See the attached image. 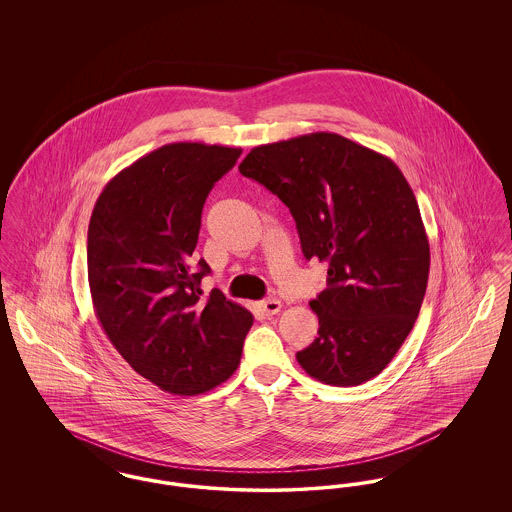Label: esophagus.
<instances>
[{"label":"esophagus","mask_w":512,"mask_h":512,"mask_svg":"<svg viewBox=\"0 0 512 512\" xmlns=\"http://www.w3.org/2000/svg\"><path fill=\"white\" fill-rule=\"evenodd\" d=\"M280 309H282V301H280V299H267V301H261V311H263L267 317L280 313Z\"/></svg>","instance_id":"esophagus-1"}]
</instances>
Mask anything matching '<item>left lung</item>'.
Segmentation results:
<instances>
[{
    "label": "left lung",
    "instance_id": "obj_1",
    "mask_svg": "<svg viewBox=\"0 0 512 512\" xmlns=\"http://www.w3.org/2000/svg\"><path fill=\"white\" fill-rule=\"evenodd\" d=\"M240 172L290 209L305 259L328 263V288L309 303L318 338L297 351V363L341 388L378 376L413 330L430 272L428 236L403 172L332 132L255 147Z\"/></svg>",
    "mask_w": 512,
    "mask_h": 512
}]
</instances>
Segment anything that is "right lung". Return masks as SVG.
I'll return each instance as SVG.
<instances>
[{"instance_id":"1","label":"right lung","mask_w":512,"mask_h":512,"mask_svg":"<svg viewBox=\"0 0 512 512\" xmlns=\"http://www.w3.org/2000/svg\"><path fill=\"white\" fill-rule=\"evenodd\" d=\"M240 147L176 142L122 169L96 201L88 226V282L109 341L163 391L197 395L240 365L253 315L213 290L209 265L192 259L201 211Z\"/></svg>"}]
</instances>
